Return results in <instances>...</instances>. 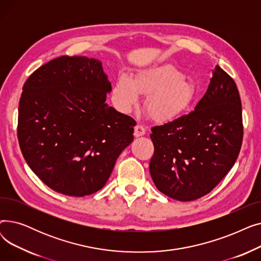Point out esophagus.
<instances>
[{
  "label": "esophagus",
  "mask_w": 261,
  "mask_h": 261,
  "mask_svg": "<svg viewBox=\"0 0 261 261\" xmlns=\"http://www.w3.org/2000/svg\"><path fill=\"white\" fill-rule=\"evenodd\" d=\"M145 132H146L145 128L141 125H136L134 127V136H135V138H140V136H143L145 134Z\"/></svg>",
  "instance_id": "esophagus-1"
}]
</instances>
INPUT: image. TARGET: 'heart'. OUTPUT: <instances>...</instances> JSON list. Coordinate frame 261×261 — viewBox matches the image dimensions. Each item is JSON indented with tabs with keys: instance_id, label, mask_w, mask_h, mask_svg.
<instances>
[{
	"instance_id": "heart-1",
	"label": "heart",
	"mask_w": 261,
	"mask_h": 261,
	"mask_svg": "<svg viewBox=\"0 0 261 261\" xmlns=\"http://www.w3.org/2000/svg\"><path fill=\"white\" fill-rule=\"evenodd\" d=\"M147 95L146 110L158 120H168L182 113L194 98L189 81L173 67L140 70L130 79L120 75L112 90V100L119 111L128 113L139 103L140 95Z\"/></svg>"
}]
</instances>
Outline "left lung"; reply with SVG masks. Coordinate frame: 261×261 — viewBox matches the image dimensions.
<instances>
[{
    "label": "left lung",
    "instance_id": "obj_1",
    "mask_svg": "<svg viewBox=\"0 0 261 261\" xmlns=\"http://www.w3.org/2000/svg\"><path fill=\"white\" fill-rule=\"evenodd\" d=\"M149 170L156 188L179 201L197 200L234 166L243 138L242 109L232 78L216 65L194 111L151 128Z\"/></svg>",
    "mask_w": 261,
    "mask_h": 261
}]
</instances>
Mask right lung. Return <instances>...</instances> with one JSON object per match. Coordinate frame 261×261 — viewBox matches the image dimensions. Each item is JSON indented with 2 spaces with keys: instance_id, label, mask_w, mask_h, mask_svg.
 I'll list each match as a JSON object with an SVG mask.
<instances>
[{
  "instance_id": "1",
  "label": "right lung",
  "mask_w": 261,
  "mask_h": 261,
  "mask_svg": "<svg viewBox=\"0 0 261 261\" xmlns=\"http://www.w3.org/2000/svg\"><path fill=\"white\" fill-rule=\"evenodd\" d=\"M111 82L99 60L53 59L23 86L18 140L27 165L57 193L84 197L101 189L136 122L106 103Z\"/></svg>"
}]
</instances>
